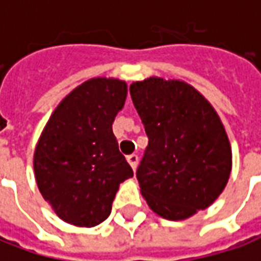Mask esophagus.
<instances>
[{
  "label": "esophagus",
  "mask_w": 261,
  "mask_h": 261,
  "mask_svg": "<svg viewBox=\"0 0 261 261\" xmlns=\"http://www.w3.org/2000/svg\"><path fill=\"white\" fill-rule=\"evenodd\" d=\"M127 162L130 164L133 170H136L137 165H138V156H137V155H130V156H127Z\"/></svg>",
  "instance_id": "esophagus-1"
}]
</instances>
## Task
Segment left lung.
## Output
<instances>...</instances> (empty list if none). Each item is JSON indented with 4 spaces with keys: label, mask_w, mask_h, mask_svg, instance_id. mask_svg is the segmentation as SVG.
<instances>
[{
    "label": "left lung",
    "mask_w": 261,
    "mask_h": 261,
    "mask_svg": "<svg viewBox=\"0 0 261 261\" xmlns=\"http://www.w3.org/2000/svg\"><path fill=\"white\" fill-rule=\"evenodd\" d=\"M130 95L149 140L137 169L149 208L181 221L210 207L232 170L228 134L213 105L185 81L158 76L133 82Z\"/></svg>",
    "instance_id": "obj_1"
}]
</instances>
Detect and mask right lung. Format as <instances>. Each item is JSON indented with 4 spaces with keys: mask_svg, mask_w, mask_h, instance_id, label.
<instances>
[{
    "mask_svg": "<svg viewBox=\"0 0 261 261\" xmlns=\"http://www.w3.org/2000/svg\"><path fill=\"white\" fill-rule=\"evenodd\" d=\"M125 97L124 81L91 78L59 103L43 128L33 155L35 177L43 198L67 224L103 222L120 183L133 177L112 128Z\"/></svg>",
    "mask_w": 261,
    "mask_h": 261,
    "instance_id": "right-lung-1",
    "label": "right lung"
}]
</instances>
